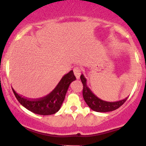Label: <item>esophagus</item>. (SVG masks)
<instances>
[{"instance_id":"1","label":"esophagus","mask_w":146,"mask_h":146,"mask_svg":"<svg viewBox=\"0 0 146 146\" xmlns=\"http://www.w3.org/2000/svg\"><path fill=\"white\" fill-rule=\"evenodd\" d=\"M73 72H74V75L76 77V78L79 79L80 77V75H81L82 70L80 67H76L73 68Z\"/></svg>"}]
</instances>
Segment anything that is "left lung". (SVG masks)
<instances>
[{"instance_id":"obj_1","label":"left lung","mask_w":146,"mask_h":146,"mask_svg":"<svg viewBox=\"0 0 146 146\" xmlns=\"http://www.w3.org/2000/svg\"><path fill=\"white\" fill-rule=\"evenodd\" d=\"M80 80L83 85L82 95H83L84 100L88 107L93 111H98V112H108V111H114L120 107L127 100L128 98L117 102H107L102 100L98 98L88 88L87 85L86 78L82 74L80 76Z\"/></svg>"}]
</instances>
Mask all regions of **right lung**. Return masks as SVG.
I'll use <instances>...</instances> for the list:
<instances>
[{
  "label": "right lung",
  "mask_w": 146,
  "mask_h": 146,
  "mask_svg": "<svg viewBox=\"0 0 146 146\" xmlns=\"http://www.w3.org/2000/svg\"><path fill=\"white\" fill-rule=\"evenodd\" d=\"M75 80L76 76L73 70H70L63 76L58 85L48 95L36 100H30L23 98L13 89V91L19 102L29 111L40 115H51L60 110L69 85Z\"/></svg>",
  "instance_id": "1"
}]
</instances>
